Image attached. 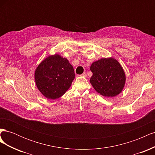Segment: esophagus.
<instances>
[{
    "mask_svg": "<svg viewBox=\"0 0 155 155\" xmlns=\"http://www.w3.org/2000/svg\"><path fill=\"white\" fill-rule=\"evenodd\" d=\"M81 76L86 77V76H87V74H86V72H83V73L81 74Z\"/></svg>",
    "mask_w": 155,
    "mask_h": 155,
    "instance_id": "esophagus-1",
    "label": "esophagus"
}]
</instances>
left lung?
<instances>
[{"mask_svg":"<svg viewBox=\"0 0 155 155\" xmlns=\"http://www.w3.org/2000/svg\"><path fill=\"white\" fill-rule=\"evenodd\" d=\"M90 82L96 91L107 97L121 92L125 84V74L121 65L113 58H101L93 62Z\"/></svg>","mask_w":155,"mask_h":155,"instance_id":"8db88e82","label":"left lung"}]
</instances>
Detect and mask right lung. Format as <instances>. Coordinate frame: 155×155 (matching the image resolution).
Returning <instances> with one entry per match:
<instances>
[{
    "label": "right lung",
    "mask_w": 155,
    "mask_h": 155,
    "mask_svg": "<svg viewBox=\"0 0 155 155\" xmlns=\"http://www.w3.org/2000/svg\"><path fill=\"white\" fill-rule=\"evenodd\" d=\"M35 81L45 97L55 100L68 90L75 78L72 65L67 58L56 54L45 58L35 71Z\"/></svg>",
    "instance_id": "obj_1"
}]
</instances>
